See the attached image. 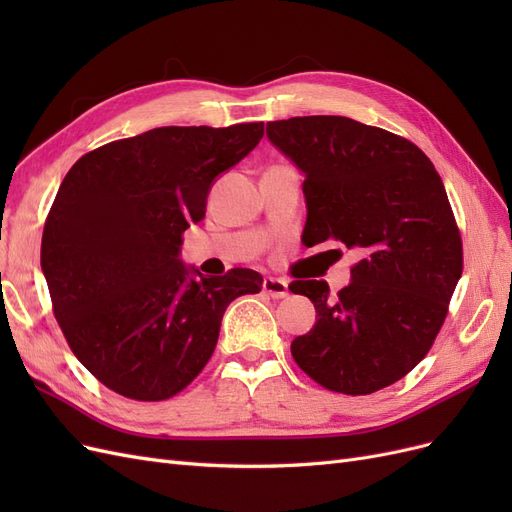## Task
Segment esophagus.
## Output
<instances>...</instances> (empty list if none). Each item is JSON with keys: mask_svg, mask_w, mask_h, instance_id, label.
<instances>
[{"mask_svg": "<svg viewBox=\"0 0 512 512\" xmlns=\"http://www.w3.org/2000/svg\"><path fill=\"white\" fill-rule=\"evenodd\" d=\"M262 292L269 294L271 299H284L288 297V282L280 280V277H265V282H262Z\"/></svg>", "mask_w": 512, "mask_h": 512, "instance_id": "obj_1", "label": "esophagus"}]
</instances>
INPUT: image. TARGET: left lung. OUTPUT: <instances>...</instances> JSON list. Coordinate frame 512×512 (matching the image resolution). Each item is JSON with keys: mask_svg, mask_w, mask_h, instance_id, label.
I'll return each instance as SVG.
<instances>
[{"mask_svg": "<svg viewBox=\"0 0 512 512\" xmlns=\"http://www.w3.org/2000/svg\"><path fill=\"white\" fill-rule=\"evenodd\" d=\"M269 141L303 173L309 247L359 250L352 282L294 280L316 307L292 359L320 386L369 395L425 359L463 271V245L444 183L408 138L339 115L267 123Z\"/></svg>", "mask_w": 512, "mask_h": 512, "instance_id": "8db88e82", "label": "left lung"}]
</instances>
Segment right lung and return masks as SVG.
I'll return each mask as SVG.
<instances>
[{
  "instance_id": "obj_1",
  "label": "right lung",
  "mask_w": 512,
  "mask_h": 512,
  "mask_svg": "<svg viewBox=\"0 0 512 512\" xmlns=\"http://www.w3.org/2000/svg\"><path fill=\"white\" fill-rule=\"evenodd\" d=\"M262 134V121L156 128L85 153L61 181L40 265L70 350L106 389L181 393L209 363L226 307L260 292L252 269L190 277L179 245L205 218L213 179Z\"/></svg>"
}]
</instances>
